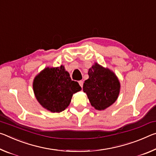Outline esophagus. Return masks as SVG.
<instances>
[{
    "label": "esophagus",
    "instance_id": "34e87169",
    "mask_svg": "<svg viewBox=\"0 0 156 156\" xmlns=\"http://www.w3.org/2000/svg\"><path fill=\"white\" fill-rule=\"evenodd\" d=\"M79 83H80V85L81 87L82 88L83 84V81H79Z\"/></svg>",
    "mask_w": 156,
    "mask_h": 156
}]
</instances>
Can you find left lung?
<instances>
[{
	"label": "left lung",
	"mask_w": 156,
	"mask_h": 156,
	"mask_svg": "<svg viewBox=\"0 0 156 156\" xmlns=\"http://www.w3.org/2000/svg\"><path fill=\"white\" fill-rule=\"evenodd\" d=\"M89 78L83 83V90L86 93L92 106L103 111L114 104L120 91V82L113 71L95 63L88 70Z\"/></svg>",
	"instance_id": "obj_1"
}]
</instances>
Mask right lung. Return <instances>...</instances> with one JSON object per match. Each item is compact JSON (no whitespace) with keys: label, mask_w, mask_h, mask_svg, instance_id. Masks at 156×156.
I'll list each match as a JSON object with an SVG mask.
<instances>
[{"label":"right lung","mask_w":156,"mask_h":156,"mask_svg":"<svg viewBox=\"0 0 156 156\" xmlns=\"http://www.w3.org/2000/svg\"><path fill=\"white\" fill-rule=\"evenodd\" d=\"M33 90L43 108L52 113H61L70 104L74 93L81 90L77 81L71 80L64 66L46 67L35 76Z\"/></svg>","instance_id":"add662e5"}]
</instances>
